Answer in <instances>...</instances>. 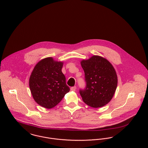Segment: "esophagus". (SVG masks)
I'll return each mask as SVG.
<instances>
[{
	"label": "esophagus",
	"mask_w": 148,
	"mask_h": 148,
	"mask_svg": "<svg viewBox=\"0 0 148 148\" xmlns=\"http://www.w3.org/2000/svg\"><path fill=\"white\" fill-rule=\"evenodd\" d=\"M76 89H77V87H75V86H74V87H72L70 88V89H71V91H75V90H76Z\"/></svg>",
	"instance_id": "obj_1"
}]
</instances>
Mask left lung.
Returning <instances> with one entry per match:
<instances>
[{
	"label": "left lung",
	"instance_id": "1",
	"mask_svg": "<svg viewBox=\"0 0 148 148\" xmlns=\"http://www.w3.org/2000/svg\"><path fill=\"white\" fill-rule=\"evenodd\" d=\"M86 87L79 93L84 102L93 108L107 104L117 86V76L112 65L103 58L94 55L81 61Z\"/></svg>",
	"mask_w": 148,
	"mask_h": 148
}]
</instances>
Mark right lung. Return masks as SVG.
<instances>
[{"mask_svg": "<svg viewBox=\"0 0 148 148\" xmlns=\"http://www.w3.org/2000/svg\"><path fill=\"white\" fill-rule=\"evenodd\" d=\"M62 65V62L47 58L39 61L31 73L29 86L32 95L43 107H54L69 92L65 77L61 71Z\"/></svg>", "mask_w": 148, "mask_h": 148, "instance_id": "right-lung-1", "label": "right lung"}]
</instances>
